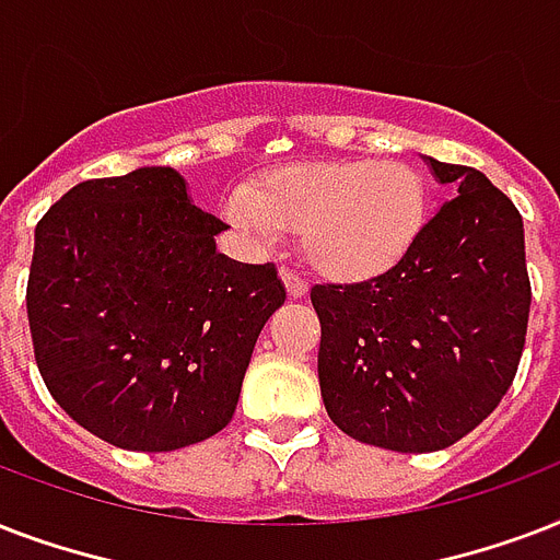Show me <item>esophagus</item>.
I'll return each instance as SVG.
<instances>
[{
    "mask_svg": "<svg viewBox=\"0 0 560 560\" xmlns=\"http://www.w3.org/2000/svg\"><path fill=\"white\" fill-rule=\"evenodd\" d=\"M280 277H283L285 283V292H289V298H303L306 294V280H303L301 275H294L292 268H280Z\"/></svg>",
    "mask_w": 560,
    "mask_h": 560,
    "instance_id": "1",
    "label": "esophagus"
}]
</instances>
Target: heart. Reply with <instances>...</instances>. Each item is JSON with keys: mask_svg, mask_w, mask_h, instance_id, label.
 <instances>
[{"mask_svg": "<svg viewBox=\"0 0 560 560\" xmlns=\"http://www.w3.org/2000/svg\"><path fill=\"white\" fill-rule=\"evenodd\" d=\"M429 215L427 180L406 160H324L233 186L224 219L250 248L301 231V250L320 277L362 283L392 271Z\"/></svg>", "mask_w": 560, "mask_h": 560, "instance_id": "obj_1", "label": "heart"}]
</instances>
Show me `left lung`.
<instances>
[{"mask_svg": "<svg viewBox=\"0 0 560 560\" xmlns=\"http://www.w3.org/2000/svg\"><path fill=\"white\" fill-rule=\"evenodd\" d=\"M453 195L385 275L312 285L329 420L362 444L432 453L491 415L526 345L523 219L470 166L427 158Z\"/></svg>", "mask_w": 560, "mask_h": 560, "instance_id": "left-lung-1", "label": "left lung"}]
</instances>
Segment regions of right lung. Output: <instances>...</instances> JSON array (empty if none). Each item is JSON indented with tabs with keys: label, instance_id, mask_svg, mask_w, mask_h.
<instances>
[{
	"label": "right lung",
	"instance_id": "obj_1",
	"mask_svg": "<svg viewBox=\"0 0 560 560\" xmlns=\"http://www.w3.org/2000/svg\"><path fill=\"white\" fill-rule=\"evenodd\" d=\"M224 228L168 166L84 180L37 221L25 289L34 359L86 432L168 453L231 423L285 289L271 262L219 254Z\"/></svg>",
	"mask_w": 560,
	"mask_h": 560
}]
</instances>
